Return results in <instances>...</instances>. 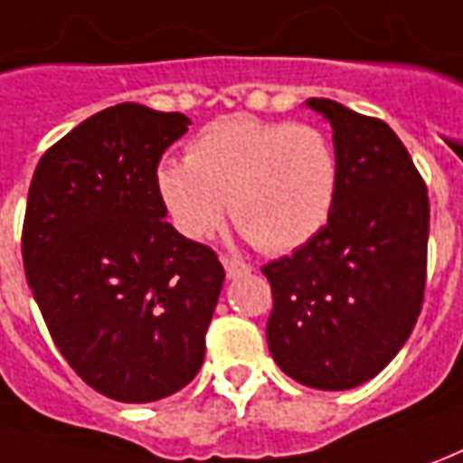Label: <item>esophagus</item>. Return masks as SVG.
<instances>
[{
    "instance_id": "34e87169",
    "label": "esophagus",
    "mask_w": 463,
    "mask_h": 463,
    "mask_svg": "<svg viewBox=\"0 0 463 463\" xmlns=\"http://www.w3.org/2000/svg\"><path fill=\"white\" fill-rule=\"evenodd\" d=\"M222 264H224L226 277H229V279H234V277H239V274H247L251 269L247 262H239V260H234V257H226V254L222 257Z\"/></svg>"
}]
</instances>
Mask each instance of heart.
<instances>
[{
	"label": "heart",
	"instance_id": "heart-1",
	"mask_svg": "<svg viewBox=\"0 0 463 463\" xmlns=\"http://www.w3.org/2000/svg\"><path fill=\"white\" fill-rule=\"evenodd\" d=\"M337 178L333 140L317 126L232 116L201 130L186 161H161L153 181L181 237L209 239L232 206L257 247L289 251L327 224Z\"/></svg>",
	"mask_w": 463,
	"mask_h": 463
}]
</instances>
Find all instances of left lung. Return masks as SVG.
<instances>
[{"label":"left lung","mask_w":463,"mask_h":463,"mask_svg":"<svg viewBox=\"0 0 463 463\" xmlns=\"http://www.w3.org/2000/svg\"><path fill=\"white\" fill-rule=\"evenodd\" d=\"M333 126L337 196L327 224L264 264L267 343L298 383L347 391L383 371L419 320L426 289L429 191L381 118L310 98Z\"/></svg>","instance_id":"left-lung-1"}]
</instances>
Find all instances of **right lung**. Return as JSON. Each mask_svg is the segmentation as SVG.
Returning <instances> with one entry per match:
<instances>
[{"label": "right lung", "instance_id": "1", "mask_svg": "<svg viewBox=\"0 0 463 463\" xmlns=\"http://www.w3.org/2000/svg\"><path fill=\"white\" fill-rule=\"evenodd\" d=\"M181 113L105 108L47 148L22 226L24 274L57 350L85 383L120 403L189 385L224 285L212 247L181 237L156 196Z\"/></svg>", "mask_w": 463, "mask_h": 463}]
</instances>
